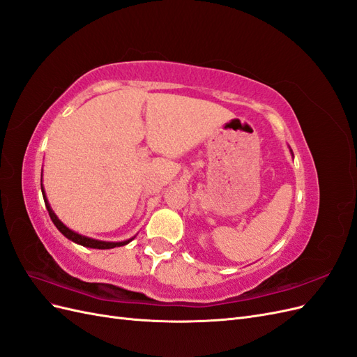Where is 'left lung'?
<instances>
[{"instance_id":"obj_1","label":"left lung","mask_w":357,"mask_h":357,"mask_svg":"<svg viewBox=\"0 0 357 357\" xmlns=\"http://www.w3.org/2000/svg\"><path fill=\"white\" fill-rule=\"evenodd\" d=\"M290 149V147H289ZM290 155H291V158H294V153H291V150H290Z\"/></svg>"}]
</instances>
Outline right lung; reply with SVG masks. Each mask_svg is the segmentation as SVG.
I'll return each instance as SVG.
<instances>
[{"label": "right lung", "instance_id": "1", "mask_svg": "<svg viewBox=\"0 0 357 357\" xmlns=\"http://www.w3.org/2000/svg\"><path fill=\"white\" fill-rule=\"evenodd\" d=\"M41 193H43V198H45L46 208H47V211H49V215H50V219H52L53 225L56 226L58 231H59L63 236H66V238H68L70 241H73V243H75V244L83 245V247H89V248H100V250H105V248H114V247L126 245L128 243H131V241L135 238V235H134L132 238L125 240V241H101V240L89 238V236L82 235V234H79V232H75V231L70 229L67 225H63V223L59 220V218L55 214V211H53L52 207H50V204H49L47 197H46V190H45V188H43V171H41Z\"/></svg>", "mask_w": 357, "mask_h": 357}]
</instances>
